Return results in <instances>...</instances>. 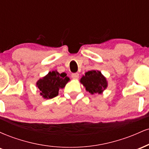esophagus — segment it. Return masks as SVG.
<instances>
[{
	"label": "esophagus",
	"instance_id": "34e87169",
	"mask_svg": "<svg viewBox=\"0 0 149 149\" xmlns=\"http://www.w3.org/2000/svg\"><path fill=\"white\" fill-rule=\"evenodd\" d=\"M71 77H72L73 79H78V78H79V73H72Z\"/></svg>",
	"mask_w": 149,
	"mask_h": 149
}]
</instances>
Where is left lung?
Here are the masks:
<instances>
[{"label": "left lung", "instance_id": "8db88e82", "mask_svg": "<svg viewBox=\"0 0 149 149\" xmlns=\"http://www.w3.org/2000/svg\"><path fill=\"white\" fill-rule=\"evenodd\" d=\"M80 83L85 87L87 91L92 95L101 94L107 87V82L99 71H89L80 79Z\"/></svg>", "mask_w": 149, "mask_h": 149}]
</instances>
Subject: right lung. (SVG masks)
<instances>
[{"label": "right lung", "mask_w": 149, "mask_h": 149, "mask_svg": "<svg viewBox=\"0 0 149 149\" xmlns=\"http://www.w3.org/2000/svg\"><path fill=\"white\" fill-rule=\"evenodd\" d=\"M70 80L65 73H59L53 71L38 81L37 86L40 91V95L45 99H52L59 95L60 88H64Z\"/></svg>", "instance_id": "obj_1"}]
</instances>
